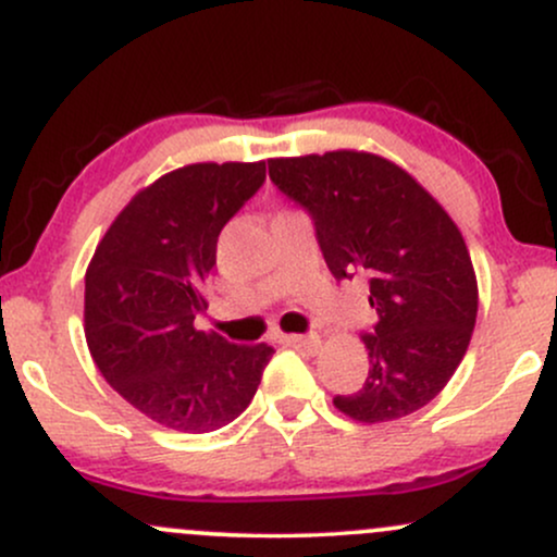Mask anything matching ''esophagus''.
Instances as JSON below:
<instances>
[{"mask_svg": "<svg viewBox=\"0 0 557 557\" xmlns=\"http://www.w3.org/2000/svg\"><path fill=\"white\" fill-rule=\"evenodd\" d=\"M283 343L287 348H304V350H317L319 337L317 335H285Z\"/></svg>", "mask_w": 557, "mask_h": 557, "instance_id": "34e87169", "label": "esophagus"}]
</instances>
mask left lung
<instances>
[{
	"label": "left lung",
	"instance_id": "left-lung-1",
	"mask_svg": "<svg viewBox=\"0 0 557 557\" xmlns=\"http://www.w3.org/2000/svg\"><path fill=\"white\" fill-rule=\"evenodd\" d=\"M270 177L311 216L332 277H363L376 322L363 332L369 376L335 395L345 417L380 424L419 411L447 385L476 322V277L463 235L387 159L327 151L270 159Z\"/></svg>",
	"mask_w": 557,
	"mask_h": 557
}]
</instances>
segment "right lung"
Segmentation results:
<instances>
[{
  "instance_id": "1",
  "label": "right lung",
  "mask_w": 557,
  "mask_h": 557,
  "mask_svg": "<svg viewBox=\"0 0 557 557\" xmlns=\"http://www.w3.org/2000/svg\"><path fill=\"white\" fill-rule=\"evenodd\" d=\"M267 181V162L188 164L133 198L86 272V341L123 398L177 432L238 419L274 350L194 327L216 238Z\"/></svg>"
}]
</instances>
